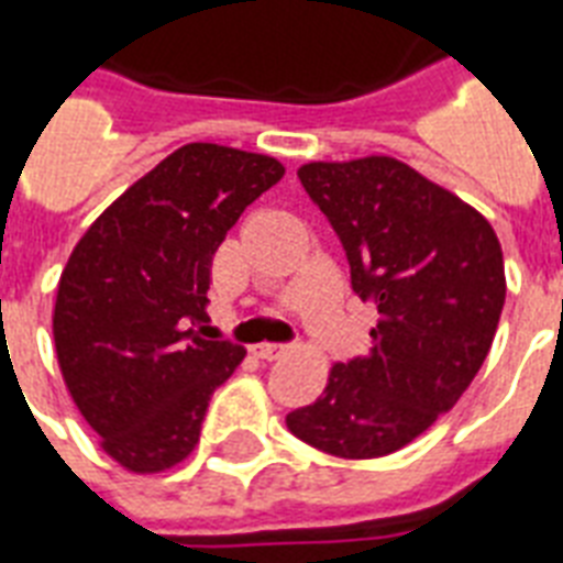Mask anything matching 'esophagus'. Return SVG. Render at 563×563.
I'll list each match as a JSON object with an SVG mask.
<instances>
[{
    "mask_svg": "<svg viewBox=\"0 0 563 563\" xmlns=\"http://www.w3.org/2000/svg\"><path fill=\"white\" fill-rule=\"evenodd\" d=\"M286 351H289L286 345H256V349H253V354H256L260 360H280Z\"/></svg>",
    "mask_w": 563,
    "mask_h": 563,
    "instance_id": "esophagus-1",
    "label": "esophagus"
}]
</instances>
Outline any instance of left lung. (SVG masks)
<instances>
[{
    "label": "left lung",
    "mask_w": 563,
    "mask_h": 563,
    "mask_svg": "<svg viewBox=\"0 0 563 563\" xmlns=\"http://www.w3.org/2000/svg\"><path fill=\"white\" fill-rule=\"evenodd\" d=\"M336 230L351 289L377 307L372 351L336 363L312 405L286 416L319 452L368 461L424 434L478 375L505 307L490 221L405 162L366 156L298 170Z\"/></svg>",
    "instance_id": "8db88e82"
}]
</instances>
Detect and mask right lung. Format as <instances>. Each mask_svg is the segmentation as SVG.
<instances>
[{"label": "right lung", "mask_w": 563, "mask_h": 563, "mask_svg": "<svg viewBox=\"0 0 563 563\" xmlns=\"http://www.w3.org/2000/svg\"><path fill=\"white\" fill-rule=\"evenodd\" d=\"M286 167L263 153L186 144L88 227L58 280L53 336L64 384L129 472H162L200 440L206 407L244 360L195 333L227 230Z\"/></svg>", "instance_id": "add662e5"}]
</instances>
